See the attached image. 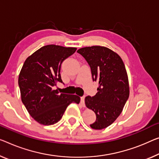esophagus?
I'll use <instances>...</instances> for the list:
<instances>
[{
  "label": "esophagus",
  "mask_w": 159,
  "mask_h": 159,
  "mask_svg": "<svg viewBox=\"0 0 159 159\" xmlns=\"http://www.w3.org/2000/svg\"><path fill=\"white\" fill-rule=\"evenodd\" d=\"M84 98H85V96H82L80 97V99H81V104L83 107L85 106L84 104Z\"/></svg>",
  "instance_id": "34e87169"
}]
</instances>
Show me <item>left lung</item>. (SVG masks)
I'll return each mask as SVG.
<instances>
[{"instance_id": "8db88e82", "label": "left lung", "mask_w": 159, "mask_h": 159, "mask_svg": "<svg viewBox=\"0 0 159 159\" xmlns=\"http://www.w3.org/2000/svg\"><path fill=\"white\" fill-rule=\"evenodd\" d=\"M77 52L90 66L93 81L99 83L97 93L84 99L86 107L97 116L90 126L97 130L107 128L120 115L129 98L125 65L117 53L103 46L82 48Z\"/></svg>"}]
</instances>
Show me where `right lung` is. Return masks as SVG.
Wrapping results in <instances>:
<instances>
[{"label": "right lung", "mask_w": 159, "mask_h": 159, "mask_svg": "<svg viewBox=\"0 0 159 159\" xmlns=\"http://www.w3.org/2000/svg\"><path fill=\"white\" fill-rule=\"evenodd\" d=\"M76 48L60 45L43 46L27 58L18 77L21 100L30 115L43 125L59 121L72 102L79 104L80 97L53 89L60 76L63 61L75 52Z\"/></svg>", "instance_id": "1"}]
</instances>
